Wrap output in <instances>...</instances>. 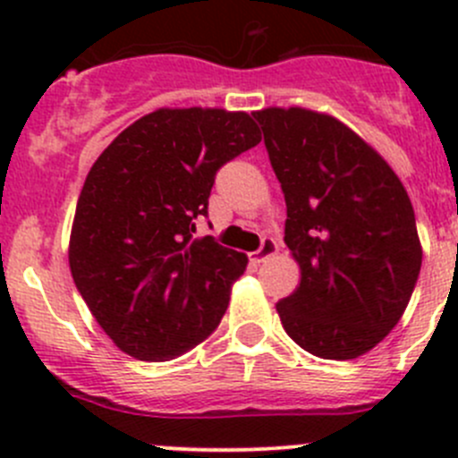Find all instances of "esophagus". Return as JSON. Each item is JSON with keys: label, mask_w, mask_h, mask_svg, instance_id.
Wrapping results in <instances>:
<instances>
[{"label": "esophagus", "mask_w": 458, "mask_h": 458, "mask_svg": "<svg viewBox=\"0 0 458 458\" xmlns=\"http://www.w3.org/2000/svg\"><path fill=\"white\" fill-rule=\"evenodd\" d=\"M276 250H279V243H276V239L266 237V239H263V242H261V248H259L257 252H252V255H250V261H252V263H263V261H267V259L276 255Z\"/></svg>", "instance_id": "obj_1"}]
</instances>
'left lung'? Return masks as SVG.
Instances as JSON below:
<instances>
[{
	"mask_svg": "<svg viewBox=\"0 0 458 458\" xmlns=\"http://www.w3.org/2000/svg\"><path fill=\"white\" fill-rule=\"evenodd\" d=\"M288 208L301 284L276 303L284 330L321 359H357L399 323L421 270L412 203L357 132L306 108L257 110Z\"/></svg>",
	"mask_w": 458,
	"mask_h": 458,
	"instance_id": "8db88e82",
	"label": "left lung"
}]
</instances>
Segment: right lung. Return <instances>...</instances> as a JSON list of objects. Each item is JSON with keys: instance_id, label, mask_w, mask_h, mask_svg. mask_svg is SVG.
Listing matches in <instances>:
<instances>
[{"instance_id": "add662e5", "label": "right lung", "mask_w": 458, "mask_h": 458, "mask_svg": "<svg viewBox=\"0 0 458 458\" xmlns=\"http://www.w3.org/2000/svg\"><path fill=\"white\" fill-rule=\"evenodd\" d=\"M261 141L248 113L159 108L92 164L71 233L72 279L119 350L170 361L212 335L248 257L195 237L216 170Z\"/></svg>"}]
</instances>
